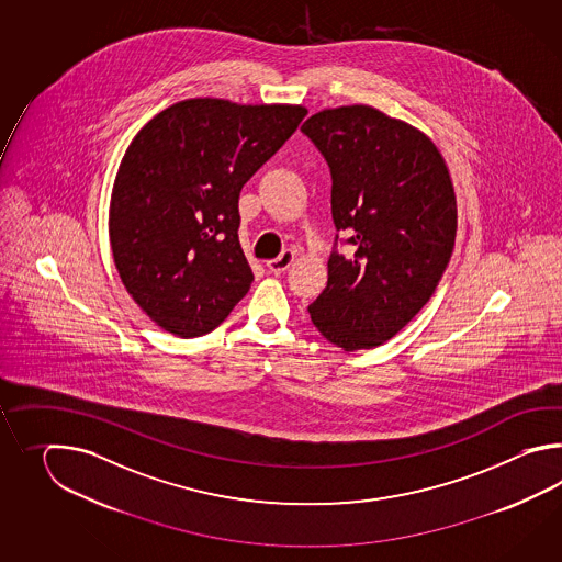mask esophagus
I'll list each match as a JSON object with an SVG mask.
<instances>
[{
	"label": "esophagus",
	"mask_w": 562,
	"mask_h": 562,
	"mask_svg": "<svg viewBox=\"0 0 562 562\" xmlns=\"http://www.w3.org/2000/svg\"><path fill=\"white\" fill-rule=\"evenodd\" d=\"M295 251H286L281 252L277 259H271V261H267V269L271 271V273H283V271H286L291 265H293V261H295Z\"/></svg>",
	"instance_id": "obj_1"
}]
</instances>
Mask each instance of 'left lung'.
I'll list each match as a JSON object with an SVG mask.
<instances>
[{"mask_svg":"<svg viewBox=\"0 0 562 562\" xmlns=\"http://www.w3.org/2000/svg\"><path fill=\"white\" fill-rule=\"evenodd\" d=\"M301 131L331 168V215L356 247L331 252L311 322L346 351L392 339L430 301L452 259L454 184L430 136L368 104L325 108Z\"/></svg>","mask_w":562,"mask_h":562,"instance_id":"left-lung-1","label":"left lung"}]
</instances>
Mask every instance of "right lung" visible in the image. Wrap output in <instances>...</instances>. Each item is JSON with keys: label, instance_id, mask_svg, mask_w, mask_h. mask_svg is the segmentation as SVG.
Instances as JSON below:
<instances>
[{"label": "right lung", "instance_id": "right-lung-1", "mask_svg": "<svg viewBox=\"0 0 562 562\" xmlns=\"http://www.w3.org/2000/svg\"><path fill=\"white\" fill-rule=\"evenodd\" d=\"M307 108L191 98L148 120L122 156L108 213L120 279L177 337H201L247 295L239 194Z\"/></svg>", "mask_w": 562, "mask_h": 562}]
</instances>
